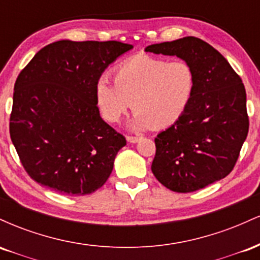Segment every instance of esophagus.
I'll return each mask as SVG.
<instances>
[{
    "mask_svg": "<svg viewBox=\"0 0 260 260\" xmlns=\"http://www.w3.org/2000/svg\"><path fill=\"white\" fill-rule=\"evenodd\" d=\"M139 140H140V137L127 136V142H129V143H138Z\"/></svg>",
    "mask_w": 260,
    "mask_h": 260,
    "instance_id": "34e87169",
    "label": "esophagus"
}]
</instances>
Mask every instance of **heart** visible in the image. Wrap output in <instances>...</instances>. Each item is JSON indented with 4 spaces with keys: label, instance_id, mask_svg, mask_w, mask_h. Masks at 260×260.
Returning a JSON list of instances; mask_svg holds the SVG:
<instances>
[{
    "label": "heart",
    "instance_id": "b5f03b06",
    "mask_svg": "<svg viewBox=\"0 0 260 260\" xmlns=\"http://www.w3.org/2000/svg\"><path fill=\"white\" fill-rule=\"evenodd\" d=\"M115 83L103 77L95 96L106 121L117 122L131 107L136 115L132 129L166 128L186 112L196 92V71L184 59H168L138 55L113 71Z\"/></svg>",
    "mask_w": 260,
    "mask_h": 260
}]
</instances>
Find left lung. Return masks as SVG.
Wrapping results in <instances>:
<instances>
[{
  "label": "left lung",
  "mask_w": 260,
  "mask_h": 260,
  "mask_svg": "<svg viewBox=\"0 0 260 260\" xmlns=\"http://www.w3.org/2000/svg\"><path fill=\"white\" fill-rule=\"evenodd\" d=\"M147 52L177 56L196 71V92L186 112L155 138L151 171L169 189L189 193L225 178L247 138L246 89L211 45L194 37L149 45Z\"/></svg>",
  "instance_id": "8db88e82"
}]
</instances>
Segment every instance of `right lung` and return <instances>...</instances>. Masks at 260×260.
<instances>
[{
	"label": "right lung",
	"instance_id": "add662e5",
	"mask_svg": "<svg viewBox=\"0 0 260 260\" xmlns=\"http://www.w3.org/2000/svg\"><path fill=\"white\" fill-rule=\"evenodd\" d=\"M132 49L120 41L59 40L19 73L10 134L32 180L68 196L104 186L126 138L101 118L95 88L109 64Z\"/></svg>",
	"mask_w": 260,
	"mask_h": 260
}]
</instances>
